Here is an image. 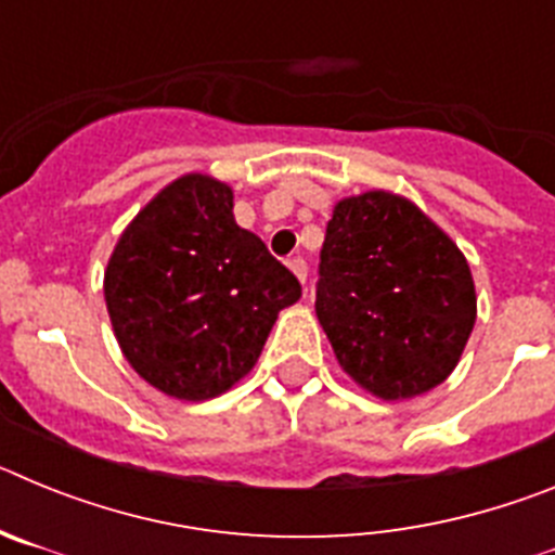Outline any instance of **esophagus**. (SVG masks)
<instances>
[{"mask_svg": "<svg viewBox=\"0 0 555 555\" xmlns=\"http://www.w3.org/2000/svg\"><path fill=\"white\" fill-rule=\"evenodd\" d=\"M288 269H292V272L297 274V281H300V283L308 281V263L302 261L300 255H297V258H292V261H288Z\"/></svg>", "mask_w": 555, "mask_h": 555, "instance_id": "34e87169", "label": "esophagus"}]
</instances>
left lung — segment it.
Wrapping results in <instances>:
<instances>
[{
	"instance_id": "1",
	"label": "left lung",
	"mask_w": 555,
	"mask_h": 555,
	"mask_svg": "<svg viewBox=\"0 0 555 555\" xmlns=\"http://www.w3.org/2000/svg\"><path fill=\"white\" fill-rule=\"evenodd\" d=\"M320 258L317 320L356 386L400 403L448 380L478 297L459 244L420 205L384 189L338 199Z\"/></svg>"
}]
</instances>
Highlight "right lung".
Masks as SVG:
<instances>
[{
  "label": "right lung",
  "mask_w": 555,
  "mask_h": 555,
  "mask_svg": "<svg viewBox=\"0 0 555 555\" xmlns=\"http://www.w3.org/2000/svg\"><path fill=\"white\" fill-rule=\"evenodd\" d=\"M105 306L127 364L164 395L203 403L249 375L300 283L233 217V189L189 171L121 230Z\"/></svg>",
  "instance_id": "add662e5"
}]
</instances>
